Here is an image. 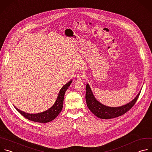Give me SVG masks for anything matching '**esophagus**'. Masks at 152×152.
Segmentation results:
<instances>
[{
  "instance_id": "obj_1",
  "label": "esophagus",
  "mask_w": 152,
  "mask_h": 152,
  "mask_svg": "<svg viewBox=\"0 0 152 152\" xmlns=\"http://www.w3.org/2000/svg\"><path fill=\"white\" fill-rule=\"evenodd\" d=\"M76 77H77V79H78V80H82V79H83L84 78H85V75H83V74H82V73H79L77 75V76H76Z\"/></svg>"
}]
</instances>
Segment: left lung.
Segmentation results:
<instances>
[{
	"mask_svg": "<svg viewBox=\"0 0 152 152\" xmlns=\"http://www.w3.org/2000/svg\"><path fill=\"white\" fill-rule=\"evenodd\" d=\"M141 92L129 103L120 107H109L102 104L94 97L88 84L86 86L85 99L89 110L97 117L102 119H110L121 116L129 111L135 104Z\"/></svg>",
	"mask_w": 152,
	"mask_h": 152,
	"instance_id": "obj_1",
	"label": "left lung"
}]
</instances>
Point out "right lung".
<instances>
[{"instance_id": "right-lung-1", "label": "right lung", "mask_w": 152, "mask_h": 152, "mask_svg": "<svg viewBox=\"0 0 152 152\" xmlns=\"http://www.w3.org/2000/svg\"><path fill=\"white\" fill-rule=\"evenodd\" d=\"M72 80L69 82L67 83H66L65 85L62 86V88L61 89L58 96L57 97V99L55 103V104L49 109L48 110L42 112L38 114H28L26 113L25 112L21 111L15 107L16 110L23 117H25L26 118L32 121L38 123H48L49 121H51L53 120L61 112L62 107H63V101H64V94L66 93L67 89L69 88V86L72 83Z\"/></svg>"}]
</instances>
